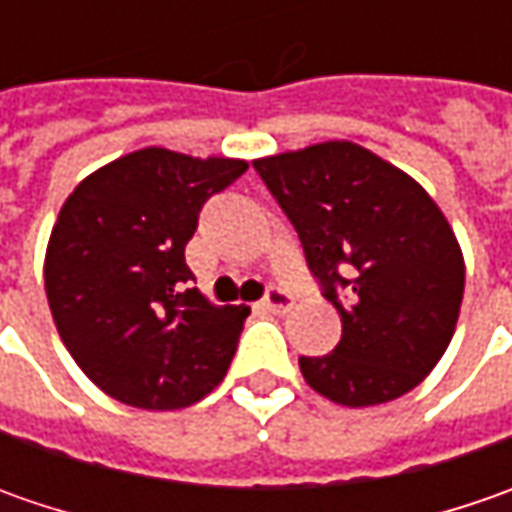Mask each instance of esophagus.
Here are the masks:
<instances>
[{"instance_id": "34e87169", "label": "esophagus", "mask_w": 512, "mask_h": 512, "mask_svg": "<svg viewBox=\"0 0 512 512\" xmlns=\"http://www.w3.org/2000/svg\"><path fill=\"white\" fill-rule=\"evenodd\" d=\"M262 307L270 310V313H287L293 307V296L287 290H282V287H270L265 293V299H262Z\"/></svg>"}]
</instances>
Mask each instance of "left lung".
<instances>
[{"label": "left lung", "instance_id": "left-lung-1", "mask_svg": "<svg viewBox=\"0 0 512 512\" xmlns=\"http://www.w3.org/2000/svg\"><path fill=\"white\" fill-rule=\"evenodd\" d=\"M296 227L322 296L342 316L327 356H299L305 382L344 407L393 402L453 339L464 259L419 182L353 142L253 162Z\"/></svg>", "mask_w": 512, "mask_h": 512}]
</instances>
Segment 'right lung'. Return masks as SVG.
Masks as SVG:
<instances>
[{"label": "right lung", "mask_w": 512, "mask_h": 512, "mask_svg": "<svg viewBox=\"0 0 512 512\" xmlns=\"http://www.w3.org/2000/svg\"><path fill=\"white\" fill-rule=\"evenodd\" d=\"M242 159L145 148L90 173L68 196L45 256L50 313L99 390L142 410L205 399L233 362L247 307L190 287L185 245Z\"/></svg>", "instance_id": "right-lung-1"}]
</instances>
